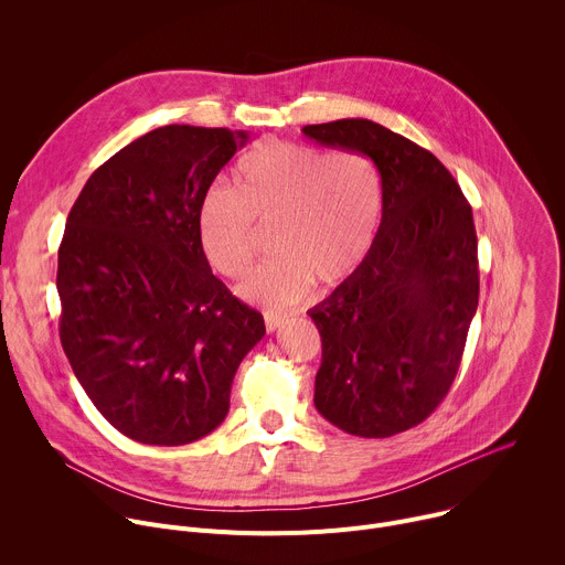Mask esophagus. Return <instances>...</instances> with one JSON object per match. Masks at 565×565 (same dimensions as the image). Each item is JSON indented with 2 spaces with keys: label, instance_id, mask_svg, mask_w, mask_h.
<instances>
[{
  "label": "esophagus",
  "instance_id": "34e87169",
  "mask_svg": "<svg viewBox=\"0 0 565 565\" xmlns=\"http://www.w3.org/2000/svg\"><path fill=\"white\" fill-rule=\"evenodd\" d=\"M264 319H266V331H268V333H275V331L284 324L286 317L279 315V312H266Z\"/></svg>",
  "mask_w": 565,
  "mask_h": 565
}]
</instances>
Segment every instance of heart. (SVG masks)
Instances as JSON below:
<instances>
[{"label":"heart","instance_id":"obj_1","mask_svg":"<svg viewBox=\"0 0 565 565\" xmlns=\"http://www.w3.org/2000/svg\"><path fill=\"white\" fill-rule=\"evenodd\" d=\"M253 221H277L279 257L241 284L238 295L286 308L308 295L312 279L333 284L362 262L380 221L377 172L358 151L264 142L238 160L232 190H214L201 207L205 257L227 279L255 264Z\"/></svg>","mask_w":565,"mask_h":565}]
</instances>
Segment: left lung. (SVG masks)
Here are the masks:
<instances>
[{
	"label": "left lung",
	"instance_id": "obj_1",
	"mask_svg": "<svg viewBox=\"0 0 565 565\" xmlns=\"http://www.w3.org/2000/svg\"><path fill=\"white\" fill-rule=\"evenodd\" d=\"M310 140L373 160L382 221L362 264L308 310L321 338L315 407L362 438L420 425L447 395L478 308V241L440 160L391 129L344 118Z\"/></svg>",
	"mask_w": 565,
	"mask_h": 565
}]
</instances>
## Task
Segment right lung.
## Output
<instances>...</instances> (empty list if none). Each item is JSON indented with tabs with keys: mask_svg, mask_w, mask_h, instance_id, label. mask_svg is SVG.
Returning <instances> with one entry per match:
<instances>
[{
	"mask_svg": "<svg viewBox=\"0 0 565 565\" xmlns=\"http://www.w3.org/2000/svg\"><path fill=\"white\" fill-rule=\"evenodd\" d=\"M248 131L158 127L100 166L57 253L60 340L94 407L127 438L177 447L227 416L264 317L212 275L205 194Z\"/></svg>",
	"mask_w": 565,
	"mask_h": 565,
	"instance_id": "1",
	"label": "right lung"
}]
</instances>
